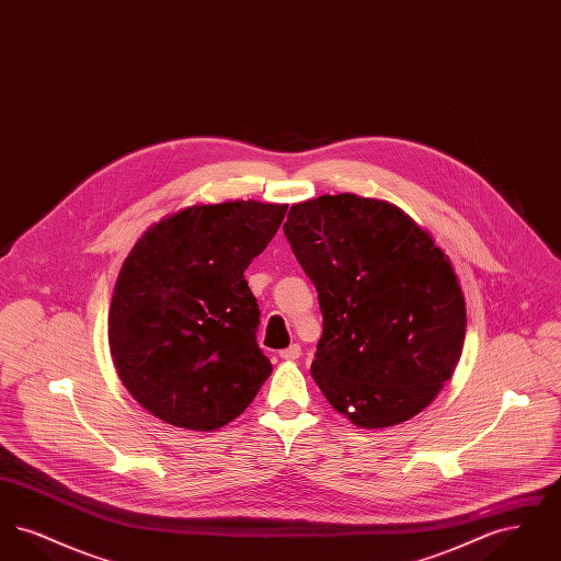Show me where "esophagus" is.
<instances>
[{
	"instance_id": "esophagus-1",
	"label": "esophagus",
	"mask_w": 561,
	"mask_h": 561,
	"mask_svg": "<svg viewBox=\"0 0 561 561\" xmlns=\"http://www.w3.org/2000/svg\"><path fill=\"white\" fill-rule=\"evenodd\" d=\"M302 355V348H300V345H290V347L282 348L279 351V357L282 359H288V362H294V359H298Z\"/></svg>"
}]
</instances>
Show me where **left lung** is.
Returning a JSON list of instances; mask_svg holds the SVG:
<instances>
[{
	"label": "left lung",
	"mask_w": 561,
	"mask_h": 561,
	"mask_svg": "<svg viewBox=\"0 0 561 561\" xmlns=\"http://www.w3.org/2000/svg\"><path fill=\"white\" fill-rule=\"evenodd\" d=\"M284 236L320 298L311 376L330 405L364 428L425 410L465 343L450 259L400 208L353 193L294 204Z\"/></svg>",
	"instance_id": "8db88e82"
}]
</instances>
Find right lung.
Instances as JSON below:
<instances>
[{"instance_id":"add662e5","label":"right lung","mask_w":561,"mask_h":561,"mask_svg":"<svg viewBox=\"0 0 561 561\" xmlns=\"http://www.w3.org/2000/svg\"><path fill=\"white\" fill-rule=\"evenodd\" d=\"M288 206H188L149 227L119 271L108 309L113 364L134 400L174 427L238 419L273 370L243 271Z\"/></svg>"}]
</instances>
